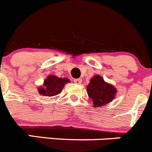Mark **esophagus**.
I'll return each mask as SVG.
<instances>
[{
    "mask_svg": "<svg viewBox=\"0 0 152 152\" xmlns=\"http://www.w3.org/2000/svg\"><path fill=\"white\" fill-rule=\"evenodd\" d=\"M74 83H76V84H77V85L81 84V83H82V79H75V80H74Z\"/></svg>",
    "mask_w": 152,
    "mask_h": 152,
    "instance_id": "esophagus-1",
    "label": "esophagus"
}]
</instances>
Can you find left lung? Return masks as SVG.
<instances>
[{
	"instance_id": "1",
	"label": "left lung",
	"mask_w": 152,
	"mask_h": 152,
	"mask_svg": "<svg viewBox=\"0 0 152 152\" xmlns=\"http://www.w3.org/2000/svg\"><path fill=\"white\" fill-rule=\"evenodd\" d=\"M86 91L93 102L94 108L108 104L113 101L117 93V89L112 84L105 82L99 75H95L91 79Z\"/></svg>"
}]
</instances>
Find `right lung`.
<instances>
[{
  "instance_id": "obj_1",
  "label": "right lung",
  "mask_w": 152,
  "mask_h": 152,
  "mask_svg": "<svg viewBox=\"0 0 152 152\" xmlns=\"http://www.w3.org/2000/svg\"><path fill=\"white\" fill-rule=\"evenodd\" d=\"M70 81L67 78H58L55 75H49L43 82V85L38 88L39 94L46 97H53L61 92L66 83Z\"/></svg>"
}]
</instances>
